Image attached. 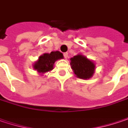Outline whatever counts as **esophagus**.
Segmentation results:
<instances>
[{"label": "esophagus", "instance_id": "1", "mask_svg": "<svg viewBox=\"0 0 128 128\" xmlns=\"http://www.w3.org/2000/svg\"><path fill=\"white\" fill-rule=\"evenodd\" d=\"M64 58H68V53H64Z\"/></svg>", "mask_w": 128, "mask_h": 128}]
</instances>
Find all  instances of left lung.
<instances>
[{
  "mask_svg": "<svg viewBox=\"0 0 128 128\" xmlns=\"http://www.w3.org/2000/svg\"><path fill=\"white\" fill-rule=\"evenodd\" d=\"M71 68L77 78L89 80L95 72V64L82 54H77L70 58Z\"/></svg>",
  "mask_w": 128,
  "mask_h": 128,
  "instance_id": "8db88e82",
  "label": "left lung"
}]
</instances>
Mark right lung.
Returning <instances> with one entry per match:
<instances>
[{
  "mask_svg": "<svg viewBox=\"0 0 128 128\" xmlns=\"http://www.w3.org/2000/svg\"><path fill=\"white\" fill-rule=\"evenodd\" d=\"M64 58L63 54L58 51L52 52L51 53H45L40 56L38 60L33 64V68L41 75L50 72L54 69L56 61Z\"/></svg>",
  "mask_w": 128,
  "mask_h": 128,
  "instance_id": "1",
  "label": "right lung"
}]
</instances>
